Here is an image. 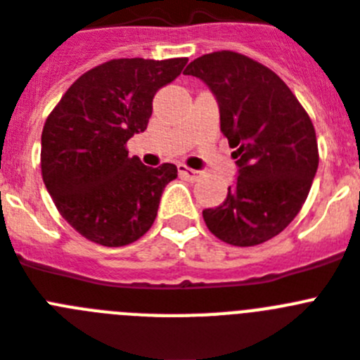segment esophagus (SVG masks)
<instances>
[{"mask_svg": "<svg viewBox=\"0 0 360 360\" xmlns=\"http://www.w3.org/2000/svg\"><path fill=\"white\" fill-rule=\"evenodd\" d=\"M177 170H179L181 175L188 177V179H195V177H198V174H199L198 170H192V168H188V166H185V165L177 166Z\"/></svg>", "mask_w": 360, "mask_h": 360, "instance_id": "obj_1", "label": "esophagus"}]
</instances>
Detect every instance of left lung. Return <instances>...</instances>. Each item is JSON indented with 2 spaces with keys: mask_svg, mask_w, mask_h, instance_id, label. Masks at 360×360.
Here are the masks:
<instances>
[{
  "mask_svg": "<svg viewBox=\"0 0 360 360\" xmlns=\"http://www.w3.org/2000/svg\"><path fill=\"white\" fill-rule=\"evenodd\" d=\"M185 75L201 78L216 96L238 165L225 201L203 210L208 231L234 247L278 236L306 203L319 168L309 115L276 72L245 54H203Z\"/></svg>",
  "mask_w": 360,
  "mask_h": 360,
  "instance_id": "8db88e82",
  "label": "left lung"
}]
</instances>
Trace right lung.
I'll return each instance as SVG.
<instances>
[{
	"mask_svg": "<svg viewBox=\"0 0 360 360\" xmlns=\"http://www.w3.org/2000/svg\"><path fill=\"white\" fill-rule=\"evenodd\" d=\"M188 58H117L72 82L45 120L41 177L69 225L104 247L129 245L153 225L175 165L150 168L128 157L126 143L144 131L152 102Z\"/></svg>",
	"mask_w": 360,
	"mask_h": 360,
	"instance_id": "add662e5",
	"label": "right lung"
}]
</instances>
